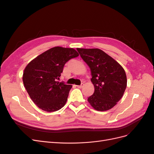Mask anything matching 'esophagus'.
<instances>
[{
    "instance_id": "obj_1",
    "label": "esophagus",
    "mask_w": 154,
    "mask_h": 154,
    "mask_svg": "<svg viewBox=\"0 0 154 154\" xmlns=\"http://www.w3.org/2000/svg\"><path fill=\"white\" fill-rule=\"evenodd\" d=\"M83 86H84V83H81V85H77V87H78V88H82Z\"/></svg>"
}]
</instances>
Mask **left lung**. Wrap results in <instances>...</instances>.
<instances>
[{"mask_svg":"<svg viewBox=\"0 0 154 154\" xmlns=\"http://www.w3.org/2000/svg\"><path fill=\"white\" fill-rule=\"evenodd\" d=\"M76 49L91 71L94 92L88 97V103L98 111L112 109L122 98L127 87L124 69L100 49Z\"/></svg>","mask_w":154,"mask_h":154,"instance_id":"1","label":"left lung"}]
</instances>
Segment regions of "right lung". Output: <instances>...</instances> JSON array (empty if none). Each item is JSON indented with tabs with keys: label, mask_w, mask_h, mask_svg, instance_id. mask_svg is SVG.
Segmentation results:
<instances>
[{
	"label": "right lung",
	"mask_w": 154,
	"mask_h": 154,
	"mask_svg": "<svg viewBox=\"0 0 154 154\" xmlns=\"http://www.w3.org/2000/svg\"><path fill=\"white\" fill-rule=\"evenodd\" d=\"M72 48L54 47L30 62L23 73V83L35 105L46 112L61 109L66 103L71 85L58 82L63 67L78 57Z\"/></svg>",
	"instance_id": "add662e5"
}]
</instances>
